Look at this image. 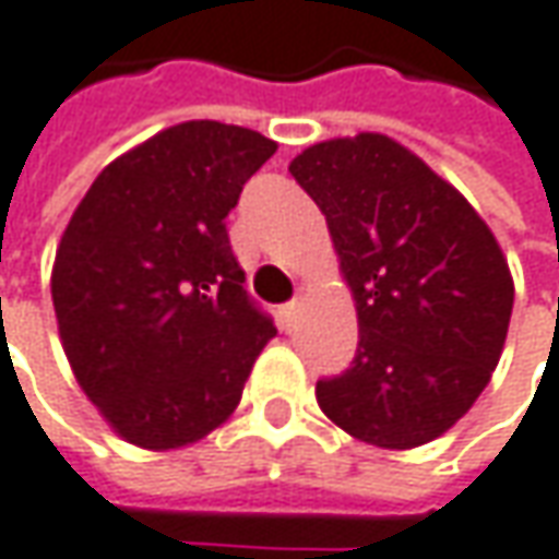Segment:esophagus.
I'll return each instance as SVG.
<instances>
[{
    "mask_svg": "<svg viewBox=\"0 0 559 559\" xmlns=\"http://www.w3.org/2000/svg\"><path fill=\"white\" fill-rule=\"evenodd\" d=\"M297 310H300V304H297V300H290V304H284V307H281V310H278L281 329H290V322H294Z\"/></svg>",
    "mask_w": 559,
    "mask_h": 559,
    "instance_id": "34e87169",
    "label": "esophagus"
}]
</instances>
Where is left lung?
Returning a JSON list of instances; mask_svg holds the SVG:
<instances>
[{
    "label": "left lung",
    "instance_id": "left-lung-1",
    "mask_svg": "<svg viewBox=\"0 0 559 559\" xmlns=\"http://www.w3.org/2000/svg\"><path fill=\"white\" fill-rule=\"evenodd\" d=\"M290 177L325 214L360 332L345 373L316 382L319 408L379 449L443 437L507 345L515 287L497 237L452 182L379 132L310 145Z\"/></svg>",
    "mask_w": 559,
    "mask_h": 559
}]
</instances>
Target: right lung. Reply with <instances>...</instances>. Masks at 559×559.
Segmentation results:
<instances>
[{"instance_id":"1","label":"right lung","mask_w":559,"mask_h":559,"mask_svg":"<svg viewBox=\"0 0 559 559\" xmlns=\"http://www.w3.org/2000/svg\"><path fill=\"white\" fill-rule=\"evenodd\" d=\"M275 151L243 126L189 119L107 164L72 214L50 278L59 338L126 443L164 452L209 437L275 338L224 227Z\"/></svg>"}]
</instances>
